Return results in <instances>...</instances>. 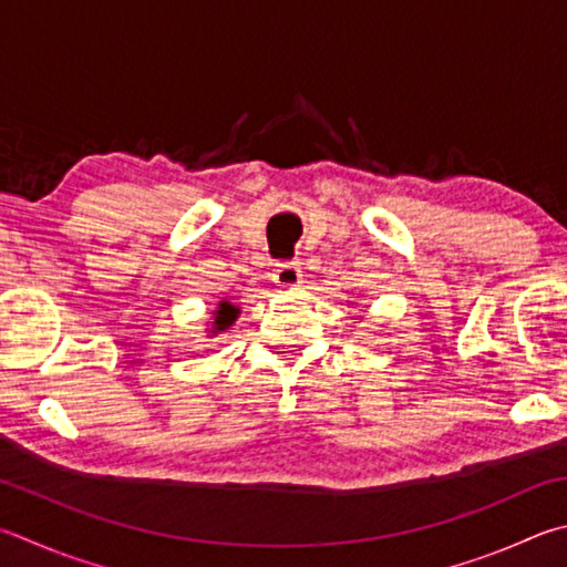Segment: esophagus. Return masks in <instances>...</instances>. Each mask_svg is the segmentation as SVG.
Masks as SVG:
<instances>
[{
  "mask_svg": "<svg viewBox=\"0 0 567 567\" xmlns=\"http://www.w3.org/2000/svg\"><path fill=\"white\" fill-rule=\"evenodd\" d=\"M275 282L280 285V287H285V290H290V287L300 285V282H302L300 265H297V262H282V265H277Z\"/></svg>",
  "mask_w": 567,
  "mask_h": 567,
  "instance_id": "obj_1",
  "label": "esophagus"
}]
</instances>
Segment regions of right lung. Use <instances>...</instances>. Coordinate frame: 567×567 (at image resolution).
I'll return each instance as SVG.
<instances>
[{
    "label": "right lung",
    "instance_id": "right-lung-1",
    "mask_svg": "<svg viewBox=\"0 0 567 567\" xmlns=\"http://www.w3.org/2000/svg\"><path fill=\"white\" fill-rule=\"evenodd\" d=\"M240 317V307L233 305L228 300H220L218 305L210 310V319L205 322V334L210 339L218 337L223 332H228V329L235 324V319Z\"/></svg>",
    "mask_w": 567,
    "mask_h": 567
}]
</instances>
